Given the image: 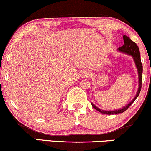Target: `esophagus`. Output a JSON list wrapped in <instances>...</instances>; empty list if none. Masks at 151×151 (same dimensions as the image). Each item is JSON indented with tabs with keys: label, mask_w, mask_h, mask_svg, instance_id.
I'll list each match as a JSON object with an SVG mask.
<instances>
[{
	"label": "esophagus",
	"mask_w": 151,
	"mask_h": 151,
	"mask_svg": "<svg viewBox=\"0 0 151 151\" xmlns=\"http://www.w3.org/2000/svg\"><path fill=\"white\" fill-rule=\"evenodd\" d=\"M90 76V73L89 72H88V71H83L82 73H81V77L83 78H87L89 77Z\"/></svg>",
	"instance_id": "esophagus-1"
}]
</instances>
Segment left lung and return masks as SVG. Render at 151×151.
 <instances>
[{
    "label": "left lung",
    "instance_id": "8db88e82",
    "mask_svg": "<svg viewBox=\"0 0 151 151\" xmlns=\"http://www.w3.org/2000/svg\"><path fill=\"white\" fill-rule=\"evenodd\" d=\"M124 45L120 47L119 48V50L120 52H122L124 53H126L128 55H131L133 57V60H134L135 64H136L137 69H138V79H139V87H138V90L137 91V93L135 96V98L132 100V101H131L128 105H126V106H124V108L121 109H119V110H115V111H104L101 109H99L98 107H96L93 104L91 103V105L96 110H97L98 111H99L100 113L104 114H117L123 113V112L125 111L126 110H127L128 108L133 103V101L136 99V98L138 97V95H139L140 91L141 89V85H142V74H143V65H142L141 60V56H140V51L139 48L137 45L133 41L131 40L130 38L126 35H124Z\"/></svg>",
    "mask_w": 151,
    "mask_h": 151
}]
</instances>
